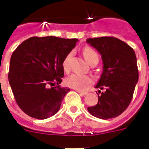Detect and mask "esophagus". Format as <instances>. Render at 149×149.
Wrapping results in <instances>:
<instances>
[{
	"mask_svg": "<svg viewBox=\"0 0 149 149\" xmlns=\"http://www.w3.org/2000/svg\"><path fill=\"white\" fill-rule=\"evenodd\" d=\"M77 92H78L79 94L81 95H86L87 94L86 92H81V91H77Z\"/></svg>",
	"mask_w": 149,
	"mask_h": 149,
	"instance_id": "obj_1",
	"label": "esophagus"
}]
</instances>
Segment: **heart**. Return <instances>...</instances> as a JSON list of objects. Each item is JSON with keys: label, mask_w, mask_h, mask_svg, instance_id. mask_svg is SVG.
<instances>
[{"label": "heart", "mask_w": 149, "mask_h": 149, "mask_svg": "<svg viewBox=\"0 0 149 149\" xmlns=\"http://www.w3.org/2000/svg\"><path fill=\"white\" fill-rule=\"evenodd\" d=\"M83 54L84 56V58L86 59V60L89 64L95 61L98 62V54L93 48H84L83 51ZM71 55H72L71 54H68L63 62V67L65 71H68L69 68V60H70ZM93 81H94V79L92 76L74 73L67 77L65 83L68 86L74 88L77 90L85 91L88 89L91 84H93Z\"/></svg>", "instance_id": "1"}]
</instances>
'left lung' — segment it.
Instances as JSON below:
<instances>
[{
  "label": "left lung",
  "instance_id": "obj_1",
  "mask_svg": "<svg viewBox=\"0 0 149 149\" xmlns=\"http://www.w3.org/2000/svg\"><path fill=\"white\" fill-rule=\"evenodd\" d=\"M86 42L101 54L103 72L95 88L98 102L87 108L98 119H109L122 114L131 103L139 79L136 57L134 49L113 36L87 39Z\"/></svg>",
  "mask_w": 149,
  "mask_h": 149
}]
</instances>
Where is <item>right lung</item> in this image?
I'll use <instances>...</instances> for the list:
<instances>
[{
	"label": "right lung",
	"mask_w": 149,
	"mask_h": 149,
	"mask_svg": "<svg viewBox=\"0 0 149 149\" xmlns=\"http://www.w3.org/2000/svg\"><path fill=\"white\" fill-rule=\"evenodd\" d=\"M77 42V39L33 36L13 51L9 82L18 107L29 116L45 119L60 110L70 91L59 85L64 76L63 62Z\"/></svg>",
	"instance_id": "add662e5"
}]
</instances>
